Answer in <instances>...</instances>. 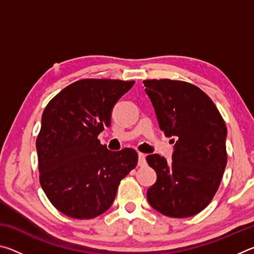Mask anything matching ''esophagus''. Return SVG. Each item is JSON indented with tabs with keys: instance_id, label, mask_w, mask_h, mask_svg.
Segmentation results:
<instances>
[{
	"instance_id": "esophagus-1",
	"label": "esophagus",
	"mask_w": 254,
	"mask_h": 254,
	"mask_svg": "<svg viewBox=\"0 0 254 254\" xmlns=\"http://www.w3.org/2000/svg\"><path fill=\"white\" fill-rule=\"evenodd\" d=\"M145 163H147V161H145V154L139 152V161H137V165L142 167L145 165Z\"/></svg>"
}]
</instances>
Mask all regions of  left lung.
<instances>
[{
    "label": "left lung",
    "instance_id": "left-lung-1",
    "mask_svg": "<svg viewBox=\"0 0 254 254\" xmlns=\"http://www.w3.org/2000/svg\"><path fill=\"white\" fill-rule=\"evenodd\" d=\"M143 84L159 127L177 139L173 161L157 153L147 157L157 173L148 201L166 216H194L213 199L224 174L226 126L213 101L195 85L171 79Z\"/></svg>",
    "mask_w": 254,
    "mask_h": 254
}]
</instances>
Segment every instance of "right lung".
<instances>
[{"mask_svg": "<svg viewBox=\"0 0 254 254\" xmlns=\"http://www.w3.org/2000/svg\"><path fill=\"white\" fill-rule=\"evenodd\" d=\"M134 81L81 79L57 94L42 113L37 137L40 184L56 208L89 220L113 204L137 153L111 151L97 136L111 126L112 110Z\"/></svg>", "mask_w": 254, "mask_h": 254, "instance_id": "obj_1", "label": "right lung"}]
</instances>
